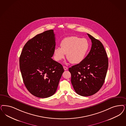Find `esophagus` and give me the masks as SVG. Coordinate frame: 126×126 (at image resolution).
Here are the masks:
<instances>
[{
	"label": "esophagus",
	"mask_w": 126,
	"mask_h": 126,
	"mask_svg": "<svg viewBox=\"0 0 126 126\" xmlns=\"http://www.w3.org/2000/svg\"><path fill=\"white\" fill-rule=\"evenodd\" d=\"M63 68H64V69L65 70H67L68 69V67H66V66H64Z\"/></svg>",
	"instance_id": "34e87169"
}]
</instances>
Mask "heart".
I'll return each instance as SVG.
<instances>
[{"mask_svg": "<svg viewBox=\"0 0 126 126\" xmlns=\"http://www.w3.org/2000/svg\"><path fill=\"white\" fill-rule=\"evenodd\" d=\"M61 48L56 47L53 51L54 58L57 61H60L66 58L72 64H77L82 62L88 52L90 45L86 39L76 36L66 37L60 44Z\"/></svg>", "mask_w": 126, "mask_h": 126, "instance_id": "b5f03b06", "label": "heart"}]
</instances>
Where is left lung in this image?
Wrapping results in <instances>:
<instances>
[{"mask_svg": "<svg viewBox=\"0 0 126 126\" xmlns=\"http://www.w3.org/2000/svg\"><path fill=\"white\" fill-rule=\"evenodd\" d=\"M87 35L92 43L90 51L82 62L69 68L74 89L82 96L92 95L100 90L109 66L108 58L102 44L91 35Z\"/></svg>", "mask_w": 126, "mask_h": 126, "instance_id": "1", "label": "left lung"}]
</instances>
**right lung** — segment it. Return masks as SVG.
Segmentation results:
<instances>
[{"label": "right lung", "mask_w": 126, "mask_h": 126, "mask_svg": "<svg viewBox=\"0 0 126 126\" xmlns=\"http://www.w3.org/2000/svg\"><path fill=\"white\" fill-rule=\"evenodd\" d=\"M53 30L46 31L29 40L19 57L24 84L32 95L46 98L53 95L64 70L52 59L55 47Z\"/></svg>", "instance_id": "right-lung-1"}]
</instances>
